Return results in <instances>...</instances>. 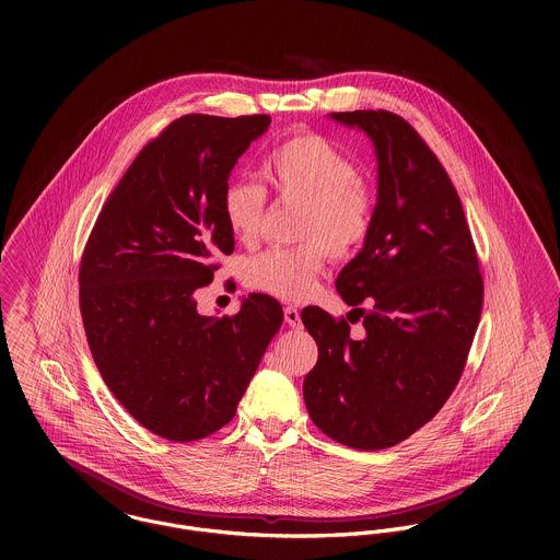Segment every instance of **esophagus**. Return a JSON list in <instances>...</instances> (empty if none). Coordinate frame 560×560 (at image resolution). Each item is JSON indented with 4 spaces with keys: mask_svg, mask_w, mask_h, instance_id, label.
Masks as SVG:
<instances>
[{
    "mask_svg": "<svg viewBox=\"0 0 560 560\" xmlns=\"http://www.w3.org/2000/svg\"><path fill=\"white\" fill-rule=\"evenodd\" d=\"M284 320L289 323V327H300L302 319H300V311L295 306H287L284 308Z\"/></svg>",
    "mask_w": 560,
    "mask_h": 560,
    "instance_id": "1",
    "label": "esophagus"
}]
</instances>
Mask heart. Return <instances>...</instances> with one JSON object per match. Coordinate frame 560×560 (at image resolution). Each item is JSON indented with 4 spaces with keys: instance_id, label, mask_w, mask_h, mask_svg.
Returning a JSON list of instances; mask_svg holds the SVG:
<instances>
[{
    "instance_id": "obj_1",
    "label": "heart",
    "mask_w": 560,
    "mask_h": 560,
    "mask_svg": "<svg viewBox=\"0 0 560 560\" xmlns=\"http://www.w3.org/2000/svg\"><path fill=\"white\" fill-rule=\"evenodd\" d=\"M280 202L300 205L293 247H273L245 262V284L282 302H302L315 291L325 262L353 256L373 231L375 194L358 165L319 133L295 136L276 147L262 165ZM222 215L241 243L260 233L267 191L247 178H231L220 198Z\"/></svg>"
}]
</instances>
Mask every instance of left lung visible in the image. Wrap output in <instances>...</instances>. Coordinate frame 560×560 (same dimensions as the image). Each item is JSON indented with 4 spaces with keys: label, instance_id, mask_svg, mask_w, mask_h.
I'll return each instance as SVG.
<instances>
[{
    "label": "left lung",
    "instance_id": "8db88e82",
    "mask_svg": "<svg viewBox=\"0 0 560 560\" xmlns=\"http://www.w3.org/2000/svg\"><path fill=\"white\" fill-rule=\"evenodd\" d=\"M331 118L362 129L380 163L373 231L336 278L349 306L371 308L347 315L363 319L360 337L319 306L302 311L319 347L304 400L327 438L382 451L453 395L479 327L482 276L459 194L418 131L386 109Z\"/></svg>",
    "mask_w": 560,
    "mask_h": 560
}]
</instances>
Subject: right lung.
Instances as JSON below:
<instances>
[{
  "label": "right lung",
  "mask_w": 560,
  "mask_h": 560,
  "mask_svg": "<svg viewBox=\"0 0 560 560\" xmlns=\"http://www.w3.org/2000/svg\"><path fill=\"white\" fill-rule=\"evenodd\" d=\"M267 114H187L129 165L103 205L80 265V308L94 364L118 402L170 442L233 420L280 329L278 300L252 293L233 317H202L196 291L233 254L220 198Z\"/></svg>",
  "instance_id": "obj_1"
}]
</instances>
